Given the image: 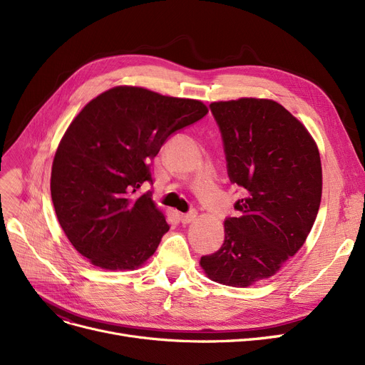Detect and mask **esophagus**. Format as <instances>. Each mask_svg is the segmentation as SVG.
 Instances as JSON below:
<instances>
[{"label":"esophagus","instance_id":"esophagus-1","mask_svg":"<svg viewBox=\"0 0 365 365\" xmlns=\"http://www.w3.org/2000/svg\"><path fill=\"white\" fill-rule=\"evenodd\" d=\"M195 219H197V213H195V212H190V213H185V215H180V222H182L183 225H189V223H192Z\"/></svg>","mask_w":365,"mask_h":365}]
</instances>
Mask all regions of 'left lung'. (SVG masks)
Returning <instances> with one entry per match:
<instances>
[{"label": "left lung", "mask_w": 365, "mask_h": 365, "mask_svg": "<svg viewBox=\"0 0 365 365\" xmlns=\"http://www.w3.org/2000/svg\"><path fill=\"white\" fill-rule=\"evenodd\" d=\"M232 183L244 189L225 220L219 250L200 266L212 281L248 287L274 277L308 238L322 194L318 146L294 115L271 99L210 105Z\"/></svg>", "instance_id": "1"}]
</instances>
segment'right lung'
Wrapping results in <instances>:
<instances>
[{
	"label": "right lung",
	"instance_id": "1",
	"mask_svg": "<svg viewBox=\"0 0 365 365\" xmlns=\"http://www.w3.org/2000/svg\"><path fill=\"white\" fill-rule=\"evenodd\" d=\"M195 99L136 86L112 87L66 128L51 165V200L65 235L106 271L138 269L170 229L150 194V161L170 134L207 115Z\"/></svg>",
	"mask_w": 365,
	"mask_h": 365
}]
</instances>
